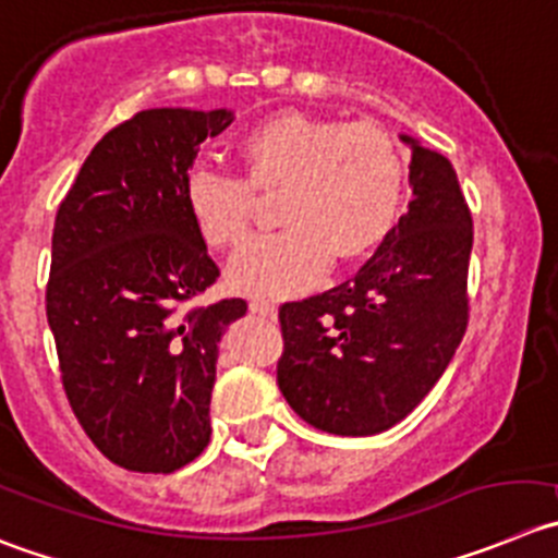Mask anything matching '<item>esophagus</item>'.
<instances>
[{
    "label": "esophagus",
    "mask_w": 558,
    "mask_h": 558,
    "mask_svg": "<svg viewBox=\"0 0 558 558\" xmlns=\"http://www.w3.org/2000/svg\"><path fill=\"white\" fill-rule=\"evenodd\" d=\"M250 311L267 316V319H275V314H278V305H275L272 300H253V303H250Z\"/></svg>",
    "instance_id": "esophagus-1"
}]
</instances>
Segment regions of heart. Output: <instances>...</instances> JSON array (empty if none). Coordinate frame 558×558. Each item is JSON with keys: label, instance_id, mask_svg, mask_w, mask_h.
Returning a JSON list of instances; mask_svg holds the SVG:
<instances>
[{"label": "heart", "instance_id": "b5f03b06", "mask_svg": "<svg viewBox=\"0 0 558 558\" xmlns=\"http://www.w3.org/2000/svg\"><path fill=\"white\" fill-rule=\"evenodd\" d=\"M242 175L192 170L184 197L206 244L233 250L253 228V190H283V231L255 239L233 258V289L278 296L314 286L332 255L361 258L397 226L404 197V156L377 123H338L283 112L236 143Z\"/></svg>", "mask_w": 558, "mask_h": 558}]
</instances>
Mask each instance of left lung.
<instances>
[{"instance_id": "1", "label": "left lung", "mask_w": 558, "mask_h": 558, "mask_svg": "<svg viewBox=\"0 0 558 558\" xmlns=\"http://www.w3.org/2000/svg\"><path fill=\"white\" fill-rule=\"evenodd\" d=\"M413 201L357 275L280 305L278 385L311 426L363 437L413 413L468 327L473 220L444 154L402 134Z\"/></svg>"}]
</instances>
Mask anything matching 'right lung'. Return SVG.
Here are the masks:
<instances>
[{"instance_id":"add662e5","label":"right lung","mask_w":558,"mask_h":558,"mask_svg":"<svg viewBox=\"0 0 558 558\" xmlns=\"http://www.w3.org/2000/svg\"><path fill=\"white\" fill-rule=\"evenodd\" d=\"M231 109H143L104 134L57 208L46 316L62 388L114 465L173 473L208 446L217 343L247 314L195 305L220 278L186 208L201 143Z\"/></svg>"}]
</instances>
